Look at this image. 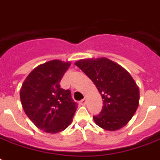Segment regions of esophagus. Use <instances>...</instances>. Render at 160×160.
Wrapping results in <instances>:
<instances>
[{
    "label": "esophagus",
    "mask_w": 160,
    "mask_h": 160,
    "mask_svg": "<svg viewBox=\"0 0 160 160\" xmlns=\"http://www.w3.org/2000/svg\"><path fill=\"white\" fill-rule=\"evenodd\" d=\"M79 103H80V105H85L86 104V99L84 98V99H82V100H80V102H79Z\"/></svg>",
    "instance_id": "1"
}]
</instances>
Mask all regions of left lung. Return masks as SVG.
<instances>
[{"mask_svg": "<svg viewBox=\"0 0 160 160\" xmlns=\"http://www.w3.org/2000/svg\"><path fill=\"white\" fill-rule=\"evenodd\" d=\"M75 65L93 81L103 99L101 112L93 117L94 122L111 132L127 125L140 100L139 87L129 72L106 58L82 59Z\"/></svg>", "mask_w": 160, "mask_h": 160, "instance_id": "obj_1", "label": "left lung"}]
</instances>
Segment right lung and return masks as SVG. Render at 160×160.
<instances>
[{
	"label": "right lung",
	"instance_id": "add662e5",
	"mask_svg": "<svg viewBox=\"0 0 160 160\" xmlns=\"http://www.w3.org/2000/svg\"><path fill=\"white\" fill-rule=\"evenodd\" d=\"M71 62L52 60L38 66L22 84L20 101L24 112L38 129L47 133L64 131L72 122L77 103L60 82Z\"/></svg>",
	"mask_w": 160,
	"mask_h": 160
}]
</instances>
